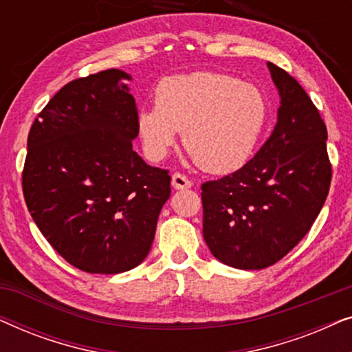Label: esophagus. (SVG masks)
<instances>
[{"label":"esophagus","mask_w":352,"mask_h":352,"mask_svg":"<svg viewBox=\"0 0 352 352\" xmlns=\"http://www.w3.org/2000/svg\"><path fill=\"white\" fill-rule=\"evenodd\" d=\"M171 186L175 187L176 190H181V189H190L192 187V182L187 179L186 176L179 175V173H175V175L171 176Z\"/></svg>","instance_id":"esophagus-1"}]
</instances>
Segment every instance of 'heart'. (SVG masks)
<instances>
[{"mask_svg":"<svg viewBox=\"0 0 352 352\" xmlns=\"http://www.w3.org/2000/svg\"><path fill=\"white\" fill-rule=\"evenodd\" d=\"M155 104L138 117L147 155L162 160L182 131L186 151L213 175L242 168L256 151L269 120L261 88L214 72L163 80Z\"/></svg>","mask_w":352,"mask_h":352,"instance_id":"b5f03b06","label":"heart"}]
</instances>
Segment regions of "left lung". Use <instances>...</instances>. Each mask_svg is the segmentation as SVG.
<instances>
[{"instance_id": "1", "label": "left lung", "mask_w": 352, "mask_h": 352, "mask_svg": "<svg viewBox=\"0 0 352 352\" xmlns=\"http://www.w3.org/2000/svg\"><path fill=\"white\" fill-rule=\"evenodd\" d=\"M280 107L271 136L232 175L201 186L204 239L235 269L272 266L311 229L329 195L327 128L298 81L267 62Z\"/></svg>"}]
</instances>
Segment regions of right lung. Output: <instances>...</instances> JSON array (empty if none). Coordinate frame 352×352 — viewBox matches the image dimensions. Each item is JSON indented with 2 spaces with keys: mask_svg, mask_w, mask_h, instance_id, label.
I'll use <instances>...</instances> for the list:
<instances>
[{
  "mask_svg": "<svg viewBox=\"0 0 352 352\" xmlns=\"http://www.w3.org/2000/svg\"><path fill=\"white\" fill-rule=\"evenodd\" d=\"M129 80L110 69L70 81L28 133L27 208L52 248L89 274L139 266L170 199L168 171L133 151L139 128Z\"/></svg>",
  "mask_w": 352,
  "mask_h": 352,
  "instance_id": "1",
  "label": "right lung"
}]
</instances>
